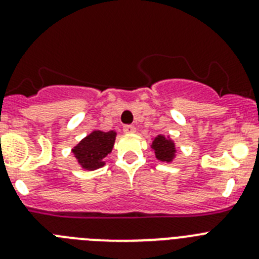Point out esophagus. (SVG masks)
<instances>
[{
	"label": "esophagus",
	"instance_id": "34e87169",
	"mask_svg": "<svg viewBox=\"0 0 259 259\" xmlns=\"http://www.w3.org/2000/svg\"><path fill=\"white\" fill-rule=\"evenodd\" d=\"M123 131H124L125 134H134V132L136 131V127H135V125H132V124H127V125H124V127H123Z\"/></svg>",
	"mask_w": 259,
	"mask_h": 259
}]
</instances>
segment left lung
<instances>
[{
	"label": "left lung",
	"mask_w": 259,
	"mask_h": 259,
	"mask_svg": "<svg viewBox=\"0 0 259 259\" xmlns=\"http://www.w3.org/2000/svg\"><path fill=\"white\" fill-rule=\"evenodd\" d=\"M152 149L154 150L155 158L161 162L168 163V162H172V159L175 158V143L170 137H166L163 135H158L154 137L152 143Z\"/></svg>",
	"instance_id": "obj_1"
}]
</instances>
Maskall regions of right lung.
Segmentation results:
<instances>
[{
  "label": "right lung",
  "instance_id": "obj_1",
  "mask_svg": "<svg viewBox=\"0 0 259 259\" xmlns=\"http://www.w3.org/2000/svg\"><path fill=\"white\" fill-rule=\"evenodd\" d=\"M115 136V131L104 132L96 130L91 132L72 149L77 163L83 167L84 170L89 171L97 170L104 166V158L113 150Z\"/></svg>",
  "mask_w": 259,
  "mask_h": 259
}]
</instances>
